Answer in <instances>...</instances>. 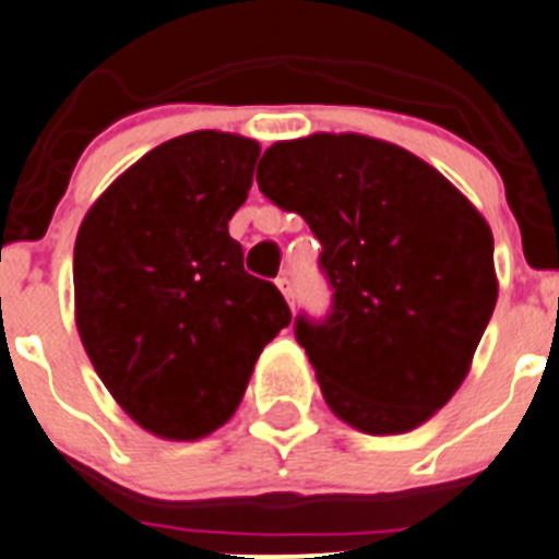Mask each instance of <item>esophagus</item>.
I'll use <instances>...</instances> for the list:
<instances>
[{"instance_id":"esophagus-1","label":"esophagus","mask_w":559,"mask_h":559,"mask_svg":"<svg viewBox=\"0 0 559 559\" xmlns=\"http://www.w3.org/2000/svg\"><path fill=\"white\" fill-rule=\"evenodd\" d=\"M275 286H278V289H281V295L286 297V302H289V306L295 308V289H292V281L286 278V275H281V278L275 281Z\"/></svg>"}]
</instances>
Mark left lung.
I'll use <instances>...</instances> for the list:
<instances>
[{
  "instance_id": "8db88e82",
  "label": "left lung",
  "mask_w": 559,
  "mask_h": 559,
  "mask_svg": "<svg viewBox=\"0 0 559 559\" xmlns=\"http://www.w3.org/2000/svg\"><path fill=\"white\" fill-rule=\"evenodd\" d=\"M259 191L322 242L333 313L297 319L324 401L362 435H404L453 399L497 302L495 237L435 166L362 133L264 150Z\"/></svg>"
}]
</instances>
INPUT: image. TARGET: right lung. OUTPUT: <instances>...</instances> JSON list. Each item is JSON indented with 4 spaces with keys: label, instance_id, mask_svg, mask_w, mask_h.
I'll list each match as a JSON object with an SVG mask.
<instances>
[{
    "label": "right lung",
    "instance_id": "add662e5",
    "mask_svg": "<svg viewBox=\"0 0 559 559\" xmlns=\"http://www.w3.org/2000/svg\"><path fill=\"white\" fill-rule=\"evenodd\" d=\"M257 158L246 135H177L122 171L79 226L81 344L114 401L160 440L221 429L262 349L292 322L281 292L246 273L229 237Z\"/></svg>",
    "mask_w": 559,
    "mask_h": 559
}]
</instances>
